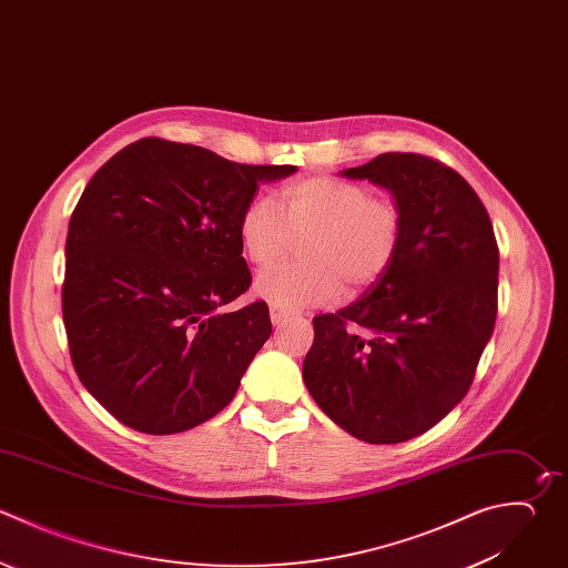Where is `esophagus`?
I'll return each instance as SVG.
<instances>
[{"instance_id": "esophagus-1", "label": "esophagus", "mask_w": 568, "mask_h": 568, "mask_svg": "<svg viewBox=\"0 0 568 568\" xmlns=\"http://www.w3.org/2000/svg\"><path fill=\"white\" fill-rule=\"evenodd\" d=\"M271 322L275 324V326H280L282 322H286L288 317H293L295 315V311H291V308H284V306H280V304H271Z\"/></svg>"}]
</instances>
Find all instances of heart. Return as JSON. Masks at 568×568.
<instances>
[{"instance_id":"b5f03b06","label":"heart","mask_w":568,"mask_h":568,"mask_svg":"<svg viewBox=\"0 0 568 568\" xmlns=\"http://www.w3.org/2000/svg\"><path fill=\"white\" fill-rule=\"evenodd\" d=\"M282 213L271 197H253L237 222L246 257L266 266L302 237L295 264L262 271L255 293L284 308L331 304L348 291L377 282L393 264L402 240V211L386 195L331 175L308 178L280 193Z\"/></svg>"}]
</instances>
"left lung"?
I'll return each mask as SVG.
<instances>
[{
  "mask_svg": "<svg viewBox=\"0 0 568 568\" xmlns=\"http://www.w3.org/2000/svg\"><path fill=\"white\" fill-rule=\"evenodd\" d=\"M339 175L393 195L402 240L357 302L313 317L302 377L346 433L397 444L446 417L475 377L497 315V242L475 191L437 160L384 153Z\"/></svg>",
  "mask_w": 568,
  "mask_h": 568,
  "instance_id": "obj_1",
  "label": "left lung"
}]
</instances>
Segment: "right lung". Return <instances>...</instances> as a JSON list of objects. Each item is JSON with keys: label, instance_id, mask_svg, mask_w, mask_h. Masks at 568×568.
<instances>
[{"label": "right lung", "instance_id": "right-lung-1", "mask_svg": "<svg viewBox=\"0 0 568 568\" xmlns=\"http://www.w3.org/2000/svg\"><path fill=\"white\" fill-rule=\"evenodd\" d=\"M295 171L144 138L93 175L69 224L62 313L73 366L115 419L171 435L235 397L273 331L264 302L220 311L251 286L237 222L262 182Z\"/></svg>", "mask_w": 568, "mask_h": 568}]
</instances>
